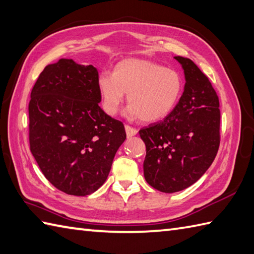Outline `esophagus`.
Segmentation results:
<instances>
[{"instance_id": "34e87169", "label": "esophagus", "mask_w": 254, "mask_h": 254, "mask_svg": "<svg viewBox=\"0 0 254 254\" xmlns=\"http://www.w3.org/2000/svg\"><path fill=\"white\" fill-rule=\"evenodd\" d=\"M125 130H126V134H127L128 138L129 137H132V136H136L137 132H138L137 129H134V128L128 126V125L125 126Z\"/></svg>"}]
</instances>
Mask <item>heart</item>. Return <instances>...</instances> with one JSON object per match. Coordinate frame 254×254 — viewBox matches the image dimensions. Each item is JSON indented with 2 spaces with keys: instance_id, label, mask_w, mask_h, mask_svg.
Listing matches in <instances>:
<instances>
[{
  "instance_id": "1",
  "label": "heart",
  "mask_w": 254,
  "mask_h": 254,
  "mask_svg": "<svg viewBox=\"0 0 254 254\" xmlns=\"http://www.w3.org/2000/svg\"><path fill=\"white\" fill-rule=\"evenodd\" d=\"M97 87L103 108L115 115L127 93L125 115L144 123L163 120L174 110L182 93V77L177 71L144 59H125L115 65L113 74L102 72Z\"/></svg>"
}]
</instances>
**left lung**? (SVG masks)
I'll return each mask as SVG.
<instances>
[{
    "label": "left lung",
    "mask_w": 254,
    "mask_h": 254,
    "mask_svg": "<svg viewBox=\"0 0 254 254\" xmlns=\"http://www.w3.org/2000/svg\"><path fill=\"white\" fill-rule=\"evenodd\" d=\"M184 70V92L163 121L139 130L146 144L143 175L149 185L175 193L198 181L213 163L220 142L219 100L194 62L174 57Z\"/></svg>",
    "instance_id": "left-lung-1"
}]
</instances>
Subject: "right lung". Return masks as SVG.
I'll list each match as a JSON object with an SVG mask.
<instances>
[{"label": "right lung", "instance_id": "right-lung-1", "mask_svg": "<svg viewBox=\"0 0 254 254\" xmlns=\"http://www.w3.org/2000/svg\"><path fill=\"white\" fill-rule=\"evenodd\" d=\"M97 80L92 64L60 59L46 66L30 93V151L45 178L69 195L100 189L126 139L123 123L98 105Z\"/></svg>", "mask_w": 254, "mask_h": 254}]
</instances>
